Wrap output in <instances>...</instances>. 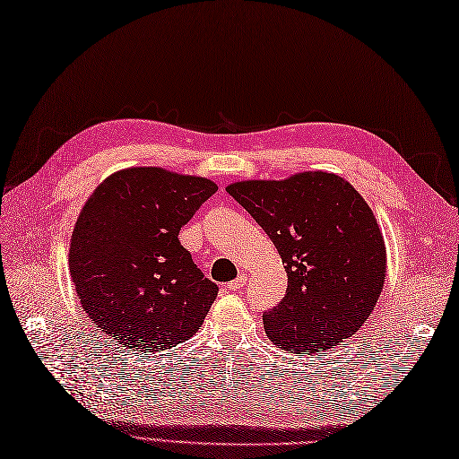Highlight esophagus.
Returning a JSON list of instances; mask_svg holds the SVG:
<instances>
[{"mask_svg":"<svg viewBox=\"0 0 459 459\" xmlns=\"http://www.w3.org/2000/svg\"><path fill=\"white\" fill-rule=\"evenodd\" d=\"M245 284H247V274L245 273H241L236 281H231L230 284H228V290H231V292H238V290H241Z\"/></svg>","mask_w":459,"mask_h":459,"instance_id":"obj_1","label":"esophagus"}]
</instances>
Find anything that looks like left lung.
<instances>
[{
	"instance_id": "1",
	"label": "left lung",
	"mask_w": 459,
	"mask_h": 459,
	"mask_svg": "<svg viewBox=\"0 0 459 459\" xmlns=\"http://www.w3.org/2000/svg\"><path fill=\"white\" fill-rule=\"evenodd\" d=\"M226 191L266 231L288 274L263 323L278 349L316 354L359 331L384 290L387 256L372 208L342 177L304 171Z\"/></svg>"
}]
</instances>
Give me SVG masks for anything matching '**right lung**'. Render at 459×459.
I'll list each match as a JSON object with an SVG mask.
<instances>
[{
    "instance_id": "right-lung-1",
    "label": "right lung",
    "mask_w": 459,
    "mask_h": 459,
    "mask_svg": "<svg viewBox=\"0 0 459 459\" xmlns=\"http://www.w3.org/2000/svg\"><path fill=\"white\" fill-rule=\"evenodd\" d=\"M216 191L204 177L128 167L87 198L68 261L80 304L105 337L158 352L203 325L218 286L178 243V231Z\"/></svg>"
}]
</instances>
